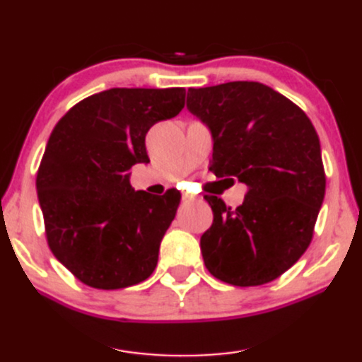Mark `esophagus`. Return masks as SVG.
<instances>
[{
  "label": "esophagus",
  "mask_w": 362,
  "mask_h": 362,
  "mask_svg": "<svg viewBox=\"0 0 362 362\" xmlns=\"http://www.w3.org/2000/svg\"><path fill=\"white\" fill-rule=\"evenodd\" d=\"M182 198H183V202H195L198 197L192 195V193H182Z\"/></svg>",
  "instance_id": "34e87169"
}]
</instances>
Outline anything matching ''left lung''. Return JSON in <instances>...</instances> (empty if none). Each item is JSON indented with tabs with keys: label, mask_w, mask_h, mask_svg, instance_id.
<instances>
[{
	"label": "left lung",
	"mask_w": 362,
	"mask_h": 362,
	"mask_svg": "<svg viewBox=\"0 0 362 362\" xmlns=\"http://www.w3.org/2000/svg\"><path fill=\"white\" fill-rule=\"evenodd\" d=\"M187 108L211 129L213 174L247 185L238 208L205 195L213 210L200 239L206 269L238 287L276 281L307 251L325 198L312 121L259 81L188 88Z\"/></svg>",
	"instance_id": "1"
}]
</instances>
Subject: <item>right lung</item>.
Instances as JSON below:
<instances>
[{
  "label": "right lung",
  "instance_id": "right-lung-1",
  "mask_svg": "<svg viewBox=\"0 0 362 362\" xmlns=\"http://www.w3.org/2000/svg\"><path fill=\"white\" fill-rule=\"evenodd\" d=\"M185 106V88H111L72 106L49 137L37 179L50 251L80 282L115 290L154 272L180 192H134L146 134Z\"/></svg>",
  "mask_w": 362,
  "mask_h": 362
}]
</instances>
